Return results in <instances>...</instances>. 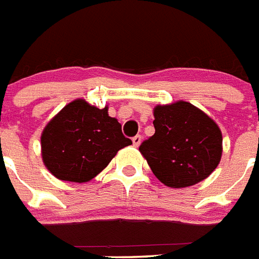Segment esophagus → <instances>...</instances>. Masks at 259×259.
I'll return each instance as SVG.
<instances>
[{"label": "esophagus", "instance_id": "obj_1", "mask_svg": "<svg viewBox=\"0 0 259 259\" xmlns=\"http://www.w3.org/2000/svg\"><path fill=\"white\" fill-rule=\"evenodd\" d=\"M132 143H134V146L135 147H139L140 143H142V136L140 135H136L132 138Z\"/></svg>", "mask_w": 259, "mask_h": 259}]
</instances>
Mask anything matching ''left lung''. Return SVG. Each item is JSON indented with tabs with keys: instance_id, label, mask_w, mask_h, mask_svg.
Listing matches in <instances>:
<instances>
[{
	"instance_id": "left-lung-1",
	"label": "left lung",
	"mask_w": 259,
	"mask_h": 259,
	"mask_svg": "<svg viewBox=\"0 0 259 259\" xmlns=\"http://www.w3.org/2000/svg\"><path fill=\"white\" fill-rule=\"evenodd\" d=\"M155 134L139 151L159 181L172 188L203 181L222 156V134L211 117L187 101L156 105Z\"/></svg>"
}]
</instances>
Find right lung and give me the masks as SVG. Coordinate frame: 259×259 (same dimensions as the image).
<instances>
[{
  "label": "right lung",
  "mask_w": 259,
  "mask_h": 259,
  "mask_svg": "<svg viewBox=\"0 0 259 259\" xmlns=\"http://www.w3.org/2000/svg\"><path fill=\"white\" fill-rule=\"evenodd\" d=\"M132 144L121 124L77 99L47 124L41 135V155L47 168L60 181L84 183L108 165L117 151Z\"/></svg>",
  "instance_id": "right-lung-1"
}]
</instances>
